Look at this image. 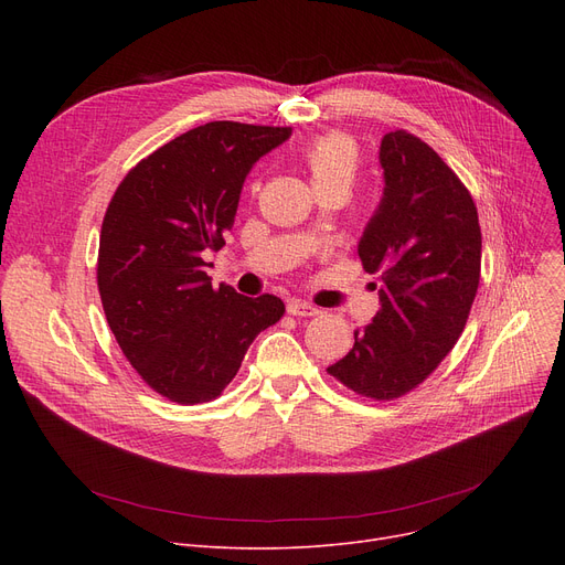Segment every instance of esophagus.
I'll return each instance as SVG.
<instances>
[{
    "mask_svg": "<svg viewBox=\"0 0 565 565\" xmlns=\"http://www.w3.org/2000/svg\"><path fill=\"white\" fill-rule=\"evenodd\" d=\"M286 309H288L290 316H300V318H309V316H318L320 313L318 307H313L309 302H302V300H288Z\"/></svg>",
    "mask_w": 565,
    "mask_h": 565,
    "instance_id": "obj_1",
    "label": "esophagus"
}]
</instances>
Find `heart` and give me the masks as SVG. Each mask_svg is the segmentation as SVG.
I'll return each instance as SVG.
<instances>
[{
  "label": "heart",
  "mask_w": 565,
  "mask_h": 565,
  "mask_svg": "<svg viewBox=\"0 0 565 565\" xmlns=\"http://www.w3.org/2000/svg\"><path fill=\"white\" fill-rule=\"evenodd\" d=\"M302 164L313 190L324 185L350 188L358 175V148L341 135L320 137L302 151Z\"/></svg>",
  "instance_id": "heart-1"
}]
</instances>
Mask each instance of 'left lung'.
<instances>
[{
	"label": "left lung",
	"instance_id": "obj_1",
	"mask_svg": "<svg viewBox=\"0 0 565 565\" xmlns=\"http://www.w3.org/2000/svg\"><path fill=\"white\" fill-rule=\"evenodd\" d=\"M380 164L382 199L358 245L364 270L380 275V309L328 373L354 394L394 401L460 339L481 279V226L460 178L419 137L384 135Z\"/></svg>",
	"mask_w": 565,
	"mask_h": 565
}]
</instances>
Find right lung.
Masks as SVG:
<instances>
[{"label": "right lung", "instance_id": "right-lung-1", "mask_svg": "<svg viewBox=\"0 0 565 565\" xmlns=\"http://www.w3.org/2000/svg\"><path fill=\"white\" fill-rule=\"evenodd\" d=\"M290 132L199 126L132 167L109 201L98 249L109 330L148 387L173 403L217 398L286 311L275 295L213 288L205 254L222 249L252 167Z\"/></svg>", "mask_w": 565, "mask_h": 565}]
</instances>
